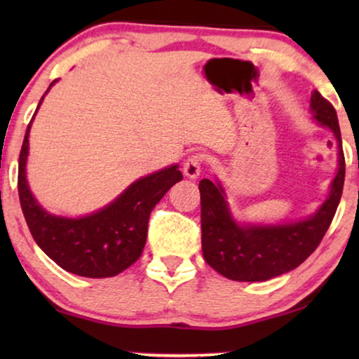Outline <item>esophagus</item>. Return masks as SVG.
Instances as JSON below:
<instances>
[{
  "label": "esophagus",
  "instance_id": "1",
  "mask_svg": "<svg viewBox=\"0 0 359 359\" xmlns=\"http://www.w3.org/2000/svg\"><path fill=\"white\" fill-rule=\"evenodd\" d=\"M201 165H203V155L194 154L191 155L183 165V173L186 178L196 180L201 175Z\"/></svg>",
  "mask_w": 359,
  "mask_h": 359
}]
</instances>
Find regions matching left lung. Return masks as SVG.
Instances as JSON below:
<instances>
[{
  "label": "left lung",
  "instance_id": "8db88e82",
  "mask_svg": "<svg viewBox=\"0 0 359 359\" xmlns=\"http://www.w3.org/2000/svg\"><path fill=\"white\" fill-rule=\"evenodd\" d=\"M311 112L313 121L335 137L338 170L325 201L309 217L281 224L238 222L220 181L215 178L199 183L203 255L209 266L222 276L232 281L257 283L292 271L316 252L330 227L345 183L340 126L337 111L316 90L311 96Z\"/></svg>",
  "mask_w": 359,
  "mask_h": 359
}]
</instances>
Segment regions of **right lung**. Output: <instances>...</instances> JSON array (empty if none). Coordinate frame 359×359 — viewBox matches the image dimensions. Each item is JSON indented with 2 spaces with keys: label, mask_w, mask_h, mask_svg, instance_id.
Returning <instances> with one entry per match:
<instances>
[{
  "label": "right lung",
  "mask_w": 359,
  "mask_h": 359,
  "mask_svg": "<svg viewBox=\"0 0 359 359\" xmlns=\"http://www.w3.org/2000/svg\"><path fill=\"white\" fill-rule=\"evenodd\" d=\"M57 81L50 83L46 95ZM46 95L39 102L36 114ZM32 121L19 155L18 189L34 240L48 258L68 273L85 278H111L122 273L144 252L151 209L171 186L183 180L178 165L135 180L112 203L96 212L81 217L55 215L37 203L27 183L26 165Z\"/></svg>",
  "instance_id": "obj_1"
}]
</instances>
